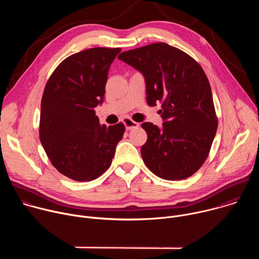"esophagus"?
Listing matches in <instances>:
<instances>
[{
  "label": "esophagus",
  "instance_id": "34e87169",
  "mask_svg": "<svg viewBox=\"0 0 259 259\" xmlns=\"http://www.w3.org/2000/svg\"><path fill=\"white\" fill-rule=\"evenodd\" d=\"M124 124H125V126H126V129H133V128H137L138 126H139V124L137 123V122H135V121H133L132 119H130V118H125L124 119Z\"/></svg>",
  "mask_w": 259,
  "mask_h": 259
}]
</instances>
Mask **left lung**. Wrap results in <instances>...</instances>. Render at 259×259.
I'll use <instances>...</instances> for the list:
<instances>
[{"instance_id":"8db88e82","label":"left lung","mask_w":259,"mask_h":259,"mask_svg":"<svg viewBox=\"0 0 259 259\" xmlns=\"http://www.w3.org/2000/svg\"><path fill=\"white\" fill-rule=\"evenodd\" d=\"M118 58L144 76L147 104H162L161 129L141 124L147 134L141 146L144 164L166 180L192 176L205 163L218 125L205 71L192 56L166 43L125 51Z\"/></svg>"}]
</instances>
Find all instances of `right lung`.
I'll list each match as a JSON object with an SVG mask.
<instances>
[{
	"instance_id": "obj_1",
	"label": "right lung",
	"mask_w": 259,
	"mask_h": 259,
	"mask_svg": "<svg viewBox=\"0 0 259 259\" xmlns=\"http://www.w3.org/2000/svg\"><path fill=\"white\" fill-rule=\"evenodd\" d=\"M121 48H90L66 57L46 83L40 140L51 164L76 181H91L112 164L125 126L99 123L108 68Z\"/></svg>"
}]
</instances>
